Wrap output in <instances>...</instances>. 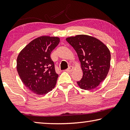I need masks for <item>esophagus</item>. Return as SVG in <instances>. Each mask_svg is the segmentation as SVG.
Listing matches in <instances>:
<instances>
[{
    "label": "esophagus",
    "instance_id": "1",
    "mask_svg": "<svg viewBox=\"0 0 130 130\" xmlns=\"http://www.w3.org/2000/svg\"><path fill=\"white\" fill-rule=\"evenodd\" d=\"M73 67H72V66H70V67L68 68V69L66 70V71L68 72H71L73 70Z\"/></svg>",
    "mask_w": 130,
    "mask_h": 130
}]
</instances>
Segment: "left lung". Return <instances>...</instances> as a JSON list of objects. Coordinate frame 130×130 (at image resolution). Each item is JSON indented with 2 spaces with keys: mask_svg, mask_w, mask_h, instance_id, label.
Instances as JSON below:
<instances>
[{
  "mask_svg": "<svg viewBox=\"0 0 130 130\" xmlns=\"http://www.w3.org/2000/svg\"><path fill=\"white\" fill-rule=\"evenodd\" d=\"M66 40L78 55L83 72L77 81L81 89L96 88L106 78L110 68L111 53L108 48L99 39L88 35L69 37Z\"/></svg>",
  "mask_w": 130,
  "mask_h": 130,
  "instance_id": "8db88e82",
  "label": "left lung"
}]
</instances>
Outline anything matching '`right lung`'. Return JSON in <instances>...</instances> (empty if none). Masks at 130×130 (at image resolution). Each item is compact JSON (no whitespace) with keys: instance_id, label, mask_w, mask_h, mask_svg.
<instances>
[{"instance_id":"1","label":"right lung","mask_w":130,"mask_h":130,"mask_svg":"<svg viewBox=\"0 0 130 130\" xmlns=\"http://www.w3.org/2000/svg\"><path fill=\"white\" fill-rule=\"evenodd\" d=\"M60 41L57 37H38L28 43L17 57V69L22 81L37 94H46L56 86L58 74L50 54Z\"/></svg>"}]
</instances>
